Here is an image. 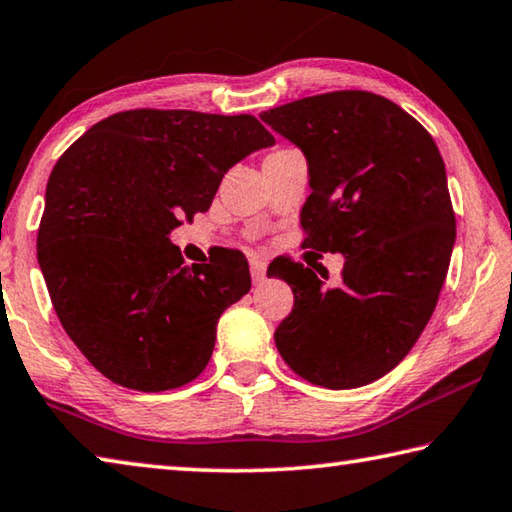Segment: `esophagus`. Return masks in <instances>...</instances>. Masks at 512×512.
<instances>
[{
  "label": "esophagus",
  "instance_id": "1",
  "mask_svg": "<svg viewBox=\"0 0 512 512\" xmlns=\"http://www.w3.org/2000/svg\"><path fill=\"white\" fill-rule=\"evenodd\" d=\"M249 272H251V281H254L256 285H261L265 281L267 267H265L263 261H251L249 263Z\"/></svg>",
  "mask_w": 512,
  "mask_h": 512
}]
</instances>
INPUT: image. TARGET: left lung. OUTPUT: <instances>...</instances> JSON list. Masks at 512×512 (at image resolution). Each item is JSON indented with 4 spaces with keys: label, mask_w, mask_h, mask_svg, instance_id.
Returning a JSON list of instances; mask_svg holds the SVG:
<instances>
[{
    "label": "left lung",
    "mask_w": 512,
    "mask_h": 512,
    "mask_svg": "<svg viewBox=\"0 0 512 512\" xmlns=\"http://www.w3.org/2000/svg\"><path fill=\"white\" fill-rule=\"evenodd\" d=\"M261 119L306 155L303 245L346 258L333 288L299 263L274 272L294 292L276 348L312 384L364 387L405 360L445 283L456 220L443 157L414 116L357 89L301 98Z\"/></svg>",
    "instance_id": "obj_1"
}]
</instances>
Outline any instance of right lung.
Listing matches in <instances>:
<instances>
[{
	"label": "right lung",
	"mask_w": 512,
	"mask_h": 512,
	"mask_svg": "<svg viewBox=\"0 0 512 512\" xmlns=\"http://www.w3.org/2000/svg\"><path fill=\"white\" fill-rule=\"evenodd\" d=\"M270 146L251 114L130 110L92 125L53 166L38 263L62 328L107 380L157 393L209 364L220 315L251 288L247 258L224 249L188 267L170 231Z\"/></svg>",
	"instance_id": "add662e5"
}]
</instances>
